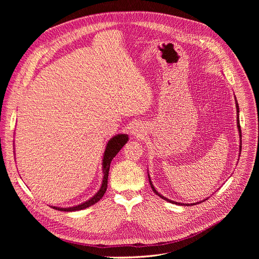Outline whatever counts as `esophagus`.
<instances>
[{"instance_id":"esophagus-1","label":"esophagus","mask_w":259,"mask_h":259,"mask_svg":"<svg viewBox=\"0 0 259 259\" xmlns=\"http://www.w3.org/2000/svg\"><path fill=\"white\" fill-rule=\"evenodd\" d=\"M131 133L133 135H135V137H140V135H142V133H144V129H143V127L141 125L134 124L131 127Z\"/></svg>"}]
</instances>
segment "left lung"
I'll use <instances>...</instances> for the list:
<instances>
[{
    "mask_svg": "<svg viewBox=\"0 0 259 259\" xmlns=\"http://www.w3.org/2000/svg\"><path fill=\"white\" fill-rule=\"evenodd\" d=\"M235 100H236V98H235ZM236 110H237V127H238V132H239V137H240V146H239V150L241 151V130H240V125H239V108H238V104H237V101H236ZM148 178H149V182H150V186H151V188H152V190H153V192L154 193H156V195H158L160 198H162V199H165V200H167V201H169V202H171V203H178V205H184V206H193V205H196V203H199V202H196V203H180V202H175V201H173V200H170L169 198H167V197H165V196H162L161 194H159L156 190H155V188H154V186L152 185V182H151V179H150V176H149V174H148ZM205 200H207V199H205ZM201 202V201H200Z\"/></svg>",
    "mask_w": 259,
    "mask_h": 259,
    "instance_id": "obj_1",
    "label": "left lung"
}]
</instances>
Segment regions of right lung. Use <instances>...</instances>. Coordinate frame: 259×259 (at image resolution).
<instances>
[{"instance_id":"obj_1","label":"right lung","mask_w":259,"mask_h":259,"mask_svg":"<svg viewBox=\"0 0 259 259\" xmlns=\"http://www.w3.org/2000/svg\"><path fill=\"white\" fill-rule=\"evenodd\" d=\"M127 142H128V135L127 134H117L108 142V144L106 146V150L104 152V158H103V173H104L103 183H102L101 189L99 190L97 194H95L93 197H91L89 200H87L83 203H80V205H77L75 207H69V208L52 207V208L56 209V210H59V211L72 212V211H78V210L86 209V208L94 205L95 202H98L104 196L106 190H107L108 175H109V169H110L111 161H112L113 157H115V155L119 152L120 149L124 147V145Z\"/></svg>"}]
</instances>
